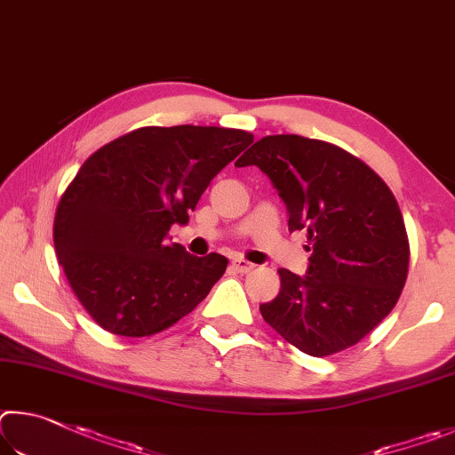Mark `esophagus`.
Here are the masks:
<instances>
[{
    "label": "esophagus",
    "instance_id": "34e87169",
    "mask_svg": "<svg viewBox=\"0 0 455 455\" xmlns=\"http://www.w3.org/2000/svg\"><path fill=\"white\" fill-rule=\"evenodd\" d=\"M232 266H234V269L235 272H240V274H250L253 267V264H250V261H245V259H242V258H237V259H234L232 261Z\"/></svg>",
    "mask_w": 455,
    "mask_h": 455
}]
</instances>
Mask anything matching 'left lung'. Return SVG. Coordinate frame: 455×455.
Here are the masks:
<instances>
[{
	"label": "left lung",
	"instance_id": "8db88e82",
	"mask_svg": "<svg viewBox=\"0 0 455 455\" xmlns=\"http://www.w3.org/2000/svg\"><path fill=\"white\" fill-rule=\"evenodd\" d=\"M258 165L290 215L306 229L307 272L280 269L277 298L264 320L314 357L354 346L392 312L410 264L395 197L379 175L341 148L301 135H267L240 157Z\"/></svg>",
	"mask_w": 455,
	"mask_h": 455
}]
</instances>
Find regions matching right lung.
Here are the masks:
<instances>
[{"label":"right lung","mask_w":455,"mask_h":455,"mask_svg":"<svg viewBox=\"0 0 455 455\" xmlns=\"http://www.w3.org/2000/svg\"><path fill=\"white\" fill-rule=\"evenodd\" d=\"M251 141L213 125L141 127L85 159L60 199L53 243L95 323L151 336L210 293L228 259L191 256L167 232L186 226L210 181Z\"/></svg>","instance_id":"1"}]
</instances>
